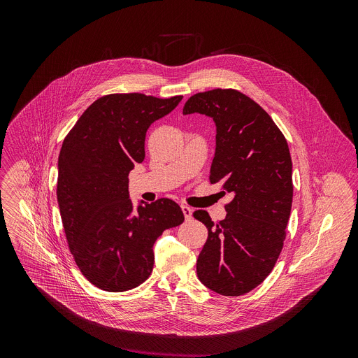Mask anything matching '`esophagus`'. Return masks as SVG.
I'll list each match as a JSON object with an SVG mask.
<instances>
[{"instance_id":"1","label":"esophagus","mask_w":358,"mask_h":358,"mask_svg":"<svg viewBox=\"0 0 358 358\" xmlns=\"http://www.w3.org/2000/svg\"><path fill=\"white\" fill-rule=\"evenodd\" d=\"M181 210H182V214L185 217V220H191L192 218V208L188 207V206H181Z\"/></svg>"}]
</instances>
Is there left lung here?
Wrapping results in <instances>:
<instances>
[{
  "label": "left lung",
  "instance_id": "obj_1",
  "mask_svg": "<svg viewBox=\"0 0 358 358\" xmlns=\"http://www.w3.org/2000/svg\"><path fill=\"white\" fill-rule=\"evenodd\" d=\"M182 113L215 122L210 182L234 195L220 222L214 224L207 211L192 214L208 229L196 275L220 294L241 296L268 278L283 248L293 198L289 145L272 117L235 89L196 93Z\"/></svg>",
  "mask_w": 358,
  "mask_h": 358
}]
</instances>
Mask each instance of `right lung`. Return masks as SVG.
<instances>
[{
  "instance_id": "1",
  "label": "right lung",
  "mask_w": 358,
  "mask_h": 358,
  "mask_svg": "<svg viewBox=\"0 0 358 358\" xmlns=\"http://www.w3.org/2000/svg\"><path fill=\"white\" fill-rule=\"evenodd\" d=\"M181 99L101 96L64 140L57 187L64 231L82 275L101 290L124 292L141 285L155 265L156 239L184 222L173 199L141 201L134 208L129 198V173L145 157L147 129Z\"/></svg>"
}]
</instances>
